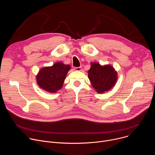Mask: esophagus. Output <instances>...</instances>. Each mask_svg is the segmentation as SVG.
Returning a JSON list of instances; mask_svg holds the SVG:
<instances>
[{"mask_svg":"<svg viewBox=\"0 0 155 155\" xmlns=\"http://www.w3.org/2000/svg\"><path fill=\"white\" fill-rule=\"evenodd\" d=\"M75 71H80L81 70V67H78V68H74Z\"/></svg>","mask_w":155,"mask_h":155,"instance_id":"obj_1","label":"esophagus"}]
</instances>
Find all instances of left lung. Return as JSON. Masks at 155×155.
Here are the masks:
<instances>
[{
	"label": "left lung",
	"instance_id": "obj_1",
	"mask_svg": "<svg viewBox=\"0 0 155 155\" xmlns=\"http://www.w3.org/2000/svg\"><path fill=\"white\" fill-rule=\"evenodd\" d=\"M88 78L97 92L101 93L112 88L117 80V72L111 65L101 66L97 63L91 64Z\"/></svg>",
	"mask_w": 155,
	"mask_h": 155
}]
</instances>
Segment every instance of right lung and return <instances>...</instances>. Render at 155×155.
I'll use <instances>...</instances> for the list:
<instances>
[{
    "instance_id": "add662e5",
    "label": "right lung",
    "mask_w": 155,
    "mask_h": 155,
    "mask_svg": "<svg viewBox=\"0 0 155 155\" xmlns=\"http://www.w3.org/2000/svg\"><path fill=\"white\" fill-rule=\"evenodd\" d=\"M71 69L69 65L57 62L51 67L41 69L37 76L38 84L42 89L55 93L62 86L65 76Z\"/></svg>"
}]
</instances>
